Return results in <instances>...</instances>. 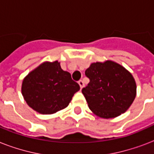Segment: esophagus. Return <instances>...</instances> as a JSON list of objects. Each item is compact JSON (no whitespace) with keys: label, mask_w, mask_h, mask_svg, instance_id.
<instances>
[{"label":"esophagus","mask_w":154,"mask_h":154,"mask_svg":"<svg viewBox=\"0 0 154 154\" xmlns=\"http://www.w3.org/2000/svg\"><path fill=\"white\" fill-rule=\"evenodd\" d=\"M78 84H79L81 89H82V88L84 87V82H83V81H82V80H80L79 82H78Z\"/></svg>","instance_id":"esophagus-1"}]
</instances>
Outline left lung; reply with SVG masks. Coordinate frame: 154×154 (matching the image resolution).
<instances>
[{"label": "left lung", "mask_w": 154, "mask_h": 154, "mask_svg": "<svg viewBox=\"0 0 154 154\" xmlns=\"http://www.w3.org/2000/svg\"><path fill=\"white\" fill-rule=\"evenodd\" d=\"M89 83L82 94L93 112L112 118L126 111L136 97L134 77L122 65L111 60L91 64L85 70Z\"/></svg>", "instance_id": "left-lung-1"}]
</instances>
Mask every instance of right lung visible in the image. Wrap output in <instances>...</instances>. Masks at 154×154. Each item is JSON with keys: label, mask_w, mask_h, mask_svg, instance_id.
I'll use <instances>...</instances> for the list:
<instances>
[{"label": "right lung", "mask_w": 154, "mask_h": 154, "mask_svg": "<svg viewBox=\"0 0 154 154\" xmlns=\"http://www.w3.org/2000/svg\"><path fill=\"white\" fill-rule=\"evenodd\" d=\"M80 89L60 63L45 62L29 73L22 83V95L30 107L42 114H52L69 105Z\"/></svg>", "instance_id": "add662e5"}]
</instances>
